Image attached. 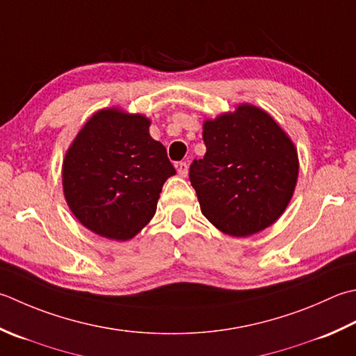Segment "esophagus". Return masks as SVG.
Segmentation results:
<instances>
[{"mask_svg": "<svg viewBox=\"0 0 356 356\" xmlns=\"http://www.w3.org/2000/svg\"><path fill=\"white\" fill-rule=\"evenodd\" d=\"M176 166H177V172H179L180 177L188 176V163L186 162H179Z\"/></svg>", "mask_w": 356, "mask_h": 356, "instance_id": "obj_1", "label": "esophagus"}]
</instances>
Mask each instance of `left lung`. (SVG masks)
Here are the masks:
<instances>
[{"label": "left lung", "instance_id": "left-lung-1", "mask_svg": "<svg viewBox=\"0 0 356 356\" xmlns=\"http://www.w3.org/2000/svg\"><path fill=\"white\" fill-rule=\"evenodd\" d=\"M204 159L190 166L202 214L222 233L247 238L281 218L293 196L299 162L273 117L239 104L204 123Z\"/></svg>", "mask_w": 356, "mask_h": 356}]
</instances>
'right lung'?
<instances>
[{
	"mask_svg": "<svg viewBox=\"0 0 356 356\" xmlns=\"http://www.w3.org/2000/svg\"><path fill=\"white\" fill-rule=\"evenodd\" d=\"M149 118L118 108L95 113L63 160V191L90 232L128 241L156 214L166 179L176 170L149 136Z\"/></svg>",
	"mask_w": 356,
	"mask_h": 356,
	"instance_id": "1",
	"label": "right lung"
}]
</instances>
